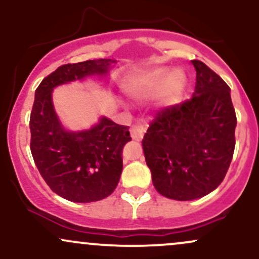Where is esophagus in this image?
<instances>
[{
	"mask_svg": "<svg viewBox=\"0 0 259 259\" xmlns=\"http://www.w3.org/2000/svg\"><path fill=\"white\" fill-rule=\"evenodd\" d=\"M145 133H146V126L141 125V124H135V125L130 127V135H132V139L135 140V141L142 140Z\"/></svg>",
	"mask_w": 259,
	"mask_h": 259,
	"instance_id": "1",
	"label": "esophagus"
}]
</instances>
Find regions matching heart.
Listing matches in <instances>:
<instances>
[{
    "instance_id": "1",
    "label": "heart",
    "mask_w": 259,
    "mask_h": 259,
    "mask_svg": "<svg viewBox=\"0 0 259 259\" xmlns=\"http://www.w3.org/2000/svg\"><path fill=\"white\" fill-rule=\"evenodd\" d=\"M184 76L180 73L171 74L165 69H158L141 76V78L134 79L127 82L126 89L130 95L135 97H145L154 95L167 86L164 99L167 102H171L178 96L181 89H183Z\"/></svg>"
}]
</instances>
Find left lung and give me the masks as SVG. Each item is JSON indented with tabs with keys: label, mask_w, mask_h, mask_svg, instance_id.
Segmentation results:
<instances>
[{
	"label": "left lung",
	"mask_w": 259,
	"mask_h": 259,
	"mask_svg": "<svg viewBox=\"0 0 259 259\" xmlns=\"http://www.w3.org/2000/svg\"><path fill=\"white\" fill-rule=\"evenodd\" d=\"M192 97L157 112L142 140L154 189L164 197H203L224 180L235 150L230 88L203 62L192 61Z\"/></svg>",
	"instance_id": "obj_1"
}]
</instances>
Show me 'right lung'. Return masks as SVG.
Wrapping results in <instances>:
<instances>
[{
  "label": "right lung",
  "instance_id": "obj_1",
  "mask_svg": "<svg viewBox=\"0 0 259 259\" xmlns=\"http://www.w3.org/2000/svg\"><path fill=\"white\" fill-rule=\"evenodd\" d=\"M109 61L63 64L47 75L35 91L30 114V150L41 177L53 192L68 201L89 203L108 197L119 183L121 151L130 141L129 126L103 117L90 130L69 133L52 105L57 85L106 73Z\"/></svg>",
  "mask_w": 259,
  "mask_h": 259
}]
</instances>
